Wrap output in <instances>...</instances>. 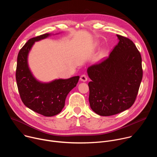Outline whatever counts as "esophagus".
<instances>
[{
    "mask_svg": "<svg viewBox=\"0 0 157 157\" xmlns=\"http://www.w3.org/2000/svg\"><path fill=\"white\" fill-rule=\"evenodd\" d=\"M80 80H81V81H82V82H86V81H87V76H86V75H81V77H80Z\"/></svg>",
    "mask_w": 157,
    "mask_h": 157,
    "instance_id": "1",
    "label": "esophagus"
}]
</instances>
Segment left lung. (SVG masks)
<instances>
[{
	"label": "left lung",
	"mask_w": 157,
	"mask_h": 157,
	"mask_svg": "<svg viewBox=\"0 0 157 157\" xmlns=\"http://www.w3.org/2000/svg\"><path fill=\"white\" fill-rule=\"evenodd\" d=\"M119 43L109 57L88 67L89 101L101 116L115 115L129 109L136 101L142 79V57L130 39L117 35Z\"/></svg>",
	"instance_id": "8db88e82"
}]
</instances>
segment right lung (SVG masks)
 <instances>
[{
  "label": "right lung",
  "instance_id": "1",
  "mask_svg": "<svg viewBox=\"0 0 157 157\" xmlns=\"http://www.w3.org/2000/svg\"><path fill=\"white\" fill-rule=\"evenodd\" d=\"M52 35L45 33L30 39L18 54L16 70V81L22 102L28 108L46 117L61 113L67 95L76 86L79 79L76 76L43 82L33 75L28 63L29 54L36 41Z\"/></svg>",
  "mask_w": 157,
  "mask_h": 157
}]
</instances>
